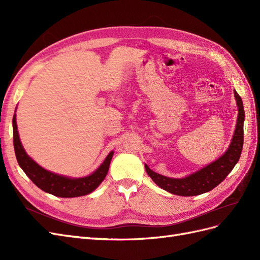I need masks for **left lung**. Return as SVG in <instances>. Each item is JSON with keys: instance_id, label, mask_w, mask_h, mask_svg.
Instances as JSON below:
<instances>
[{"instance_id": "left-lung-1", "label": "left lung", "mask_w": 260, "mask_h": 260, "mask_svg": "<svg viewBox=\"0 0 260 260\" xmlns=\"http://www.w3.org/2000/svg\"><path fill=\"white\" fill-rule=\"evenodd\" d=\"M234 98L238 105V120L231 143L226 151L215 161L207 166L193 172L184 178H169L148 168L145 164V170L147 175L152 178L154 182L161 187L162 190L171 194L180 196H194L206 193L215 188L230 174L231 170L238 164L243 148L244 141V107L241 96L237 91H234Z\"/></svg>"}]
</instances>
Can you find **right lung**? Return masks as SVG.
<instances>
[{
	"label": "right lung",
	"mask_w": 260,
	"mask_h": 260,
	"mask_svg": "<svg viewBox=\"0 0 260 260\" xmlns=\"http://www.w3.org/2000/svg\"><path fill=\"white\" fill-rule=\"evenodd\" d=\"M14 149L20 168L32 182L42 191L58 198H78L92 193L102 183L107 175L114 152L107 155L101 166L91 175L82 178H72L49 171L37 164L23 148L16 122V114L13 117Z\"/></svg>",
	"instance_id": "obj_1"
}]
</instances>
